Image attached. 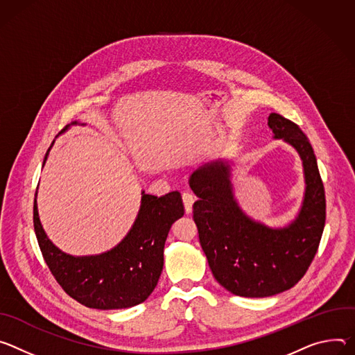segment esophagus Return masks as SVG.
Segmentation results:
<instances>
[{
    "instance_id": "esophagus-1",
    "label": "esophagus",
    "mask_w": 355,
    "mask_h": 355,
    "mask_svg": "<svg viewBox=\"0 0 355 355\" xmlns=\"http://www.w3.org/2000/svg\"><path fill=\"white\" fill-rule=\"evenodd\" d=\"M182 199H183V203H184L186 213H190L191 211V206L194 203V194L190 190H184L182 193Z\"/></svg>"
}]
</instances>
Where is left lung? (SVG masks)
<instances>
[{"label":"left lung","instance_id":"8db88e82","mask_svg":"<svg viewBox=\"0 0 355 355\" xmlns=\"http://www.w3.org/2000/svg\"><path fill=\"white\" fill-rule=\"evenodd\" d=\"M275 139L292 145L303 162L304 198L297 217L284 228L248 217L234 198L231 166L216 161L194 171L189 184L199 200L193 220L216 281L243 297H266L293 288L318 252L326 223V196L313 148L303 131L270 112Z\"/></svg>","mask_w":355,"mask_h":355}]
</instances>
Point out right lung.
<instances>
[{
	"label": "right lung",
	"instance_id": "1",
	"mask_svg": "<svg viewBox=\"0 0 355 355\" xmlns=\"http://www.w3.org/2000/svg\"><path fill=\"white\" fill-rule=\"evenodd\" d=\"M183 214L179 191L161 198L142 191L138 217L120 244L100 255L73 257L48 239L39 220L36 199L33 202L37 244L55 279L70 297L100 310L127 309L148 299L162 273L169 230Z\"/></svg>",
	"mask_w": 355,
	"mask_h": 355
}]
</instances>
